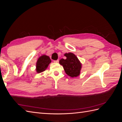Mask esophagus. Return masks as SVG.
I'll return each instance as SVG.
<instances>
[{"label": "esophagus", "instance_id": "obj_1", "mask_svg": "<svg viewBox=\"0 0 122 122\" xmlns=\"http://www.w3.org/2000/svg\"><path fill=\"white\" fill-rule=\"evenodd\" d=\"M58 61H59L58 60H57L56 61H54V62H55V63H57V62H58Z\"/></svg>", "mask_w": 122, "mask_h": 122}]
</instances>
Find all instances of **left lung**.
I'll use <instances>...</instances> for the list:
<instances>
[{"instance_id":"left-lung-1","label":"left lung","mask_w":122,"mask_h":122,"mask_svg":"<svg viewBox=\"0 0 122 122\" xmlns=\"http://www.w3.org/2000/svg\"><path fill=\"white\" fill-rule=\"evenodd\" d=\"M64 55L66 58L61 59L59 62L62 66L66 73L71 77L79 76L82 65L78 58L71 52L65 53Z\"/></svg>"}]
</instances>
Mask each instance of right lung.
I'll return each instance as SVG.
<instances>
[{"mask_svg": "<svg viewBox=\"0 0 122 122\" xmlns=\"http://www.w3.org/2000/svg\"><path fill=\"white\" fill-rule=\"evenodd\" d=\"M51 62V61L48 56L46 55L41 56L36 63V72L39 73L45 71Z\"/></svg>", "mask_w": 122, "mask_h": 122, "instance_id": "add662e5", "label": "right lung"}]
</instances>
